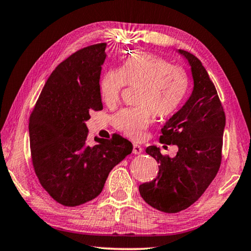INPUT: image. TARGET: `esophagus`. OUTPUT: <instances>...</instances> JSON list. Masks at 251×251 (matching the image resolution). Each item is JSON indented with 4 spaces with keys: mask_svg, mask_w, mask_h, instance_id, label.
<instances>
[{
    "mask_svg": "<svg viewBox=\"0 0 251 251\" xmlns=\"http://www.w3.org/2000/svg\"><path fill=\"white\" fill-rule=\"evenodd\" d=\"M133 152L135 155H139L143 152V147L137 145V144H134L133 145Z\"/></svg>",
    "mask_w": 251,
    "mask_h": 251,
    "instance_id": "esophagus-1",
    "label": "esophagus"
}]
</instances>
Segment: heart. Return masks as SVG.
Listing matches in <instances>:
<instances>
[{"label": "heart", "instance_id": "1", "mask_svg": "<svg viewBox=\"0 0 251 251\" xmlns=\"http://www.w3.org/2000/svg\"><path fill=\"white\" fill-rule=\"evenodd\" d=\"M126 85L141 86L139 107L124 108L113 117L114 126L133 139H141L152 121V114L166 117L175 113L188 91V76L180 67L148 53H135L121 70L106 72L100 83L106 105L116 104Z\"/></svg>", "mask_w": 251, "mask_h": 251}]
</instances>
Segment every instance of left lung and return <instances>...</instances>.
Returning <instances> with one entry per match:
<instances>
[{
    "label": "left lung",
    "mask_w": 251,
    "mask_h": 251,
    "mask_svg": "<svg viewBox=\"0 0 251 251\" xmlns=\"http://www.w3.org/2000/svg\"><path fill=\"white\" fill-rule=\"evenodd\" d=\"M189 63L192 95L161 128L160 142L177 145L175 157L163 156L159 148L146 152L159 164L154 180L139 186L142 198L164 212H178L198 201L216 177L222 163L226 116L222 103L201 62L192 53L178 50Z\"/></svg>",
    "instance_id": "left-lung-1"
}]
</instances>
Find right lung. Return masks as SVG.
Returning <instances> with one entry per match:
<instances>
[{"instance_id": "add662e5", "label": "right lung", "mask_w": 251, "mask_h": 251, "mask_svg": "<svg viewBox=\"0 0 251 251\" xmlns=\"http://www.w3.org/2000/svg\"><path fill=\"white\" fill-rule=\"evenodd\" d=\"M106 43L87 46L63 61L46 80L29 117L34 171L54 201L74 207L96 198L110 171L133 151L120 135L86 143L92 110L103 109L100 92Z\"/></svg>"}]
</instances>
